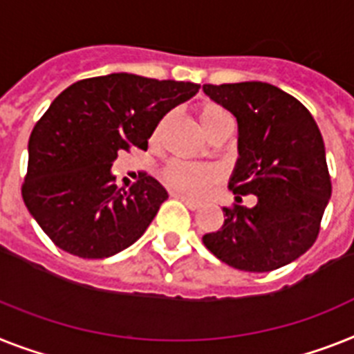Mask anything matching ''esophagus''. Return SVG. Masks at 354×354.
Here are the masks:
<instances>
[{"label":"esophagus","instance_id":"1","mask_svg":"<svg viewBox=\"0 0 354 354\" xmlns=\"http://www.w3.org/2000/svg\"><path fill=\"white\" fill-rule=\"evenodd\" d=\"M174 197H177L179 201H183V203L186 204L189 209H198V206H201V203H198V201H195V198H192V197H186V195H183V194H174Z\"/></svg>","mask_w":354,"mask_h":354}]
</instances>
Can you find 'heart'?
I'll use <instances>...</instances> for the list:
<instances>
[{
	"label": "heart",
	"mask_w": 354,
	"mask_h": 354,
	"mask_svg": "<svg viewBox=\"0 0 354 354\" xmlns=\"http://www.w3.org/2000/svg\"><path fill=\"white\" fill-rule=\"evenodd\" d=\"M197 118L198 124H201V128L204 131V136L209 130H213V128L226 124V122H232L230 113L223 106H218L215 103L201 104L197 110ZM166 121H168V118L160 119V122L156 127V130H153V139H159ZM212 177L213 171L209 168H206V166L189 165V162H180V160H171L170 165L162 170V180L170 188L179 189V192H184V194H197V192H201L206 186V183Z\"/></svg>",
	"instance_id": "1"
}]
</instances>
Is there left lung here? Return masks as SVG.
Here are the masks:
<instances>
[{"label":"left lung","instance_id":"8db88e82","mask_svg":"<svg viewBox=\"0 0 354 354\" xmlns=\"http://www.w3.org/2000/svg\"><path fill=\"white\" fill-rule=\"evenodd\" d=\"M239 127V159L230 188L253 194L257 204H235L204 246L235 270L266 273L297 261L317 241L331 197L322 133L300 101L261 81L203 84Z\"/></svg>","mask_w":354,"mask_h":354}]
</instances>
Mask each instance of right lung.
Masks as SVG:
<instances>
[{"instance_id":"1","label":"right lung","mask_w":354,"mask_h":354,"mask_svg":"<svg viewBox=\"0 0 354 354\" xmlns=\"http://www.w3.org/2000/svg\"><path fill=\"white\" fill-rule=\"evenodd\" d=\"M198 88L121 72L77 81L52 101L28 139L21 194L55 246L106 259L146 232L168 192L146 174L118 188L110 168L121 150H146L160 119Z\"/></svg>"}]
</instances>
